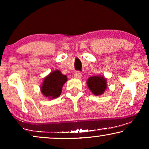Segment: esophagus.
<instances>
[{
	"instance_id": "1",
	"label": "esophagus",
	"mask_w": 149,
	"mask_h": 149,
	"mask_svg": "<svg viewBox=\"0 0 149 149\" xmlns=\"http://www.w3.org/2000/svg\"><path fill=\"white\" fill-rule=\"evenodd\" d=\"M74 77L77 79H80L81 77H82V74H81V73L79 72V71H77V72H75L74 74Z\"/></svg>"
}]
</instances>
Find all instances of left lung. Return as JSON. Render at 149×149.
<instances>
[{"instance_id": "obj_1", "label": "left lung", "mask_w": 149, "mask_h": 149, "mask_svg": "<svg viewBox=\"0 0 149 149\" xmlns=\"http://www.w3.org/2000/svg\"><path fill=\"white\" fill-rule=\"evenodd\" d=\"M87 84L91 92L95 95L102 94L107 88V80L104 77L100 76L89 77Z\"/></svg>"}]
</instances>
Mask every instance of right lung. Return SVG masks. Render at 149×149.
<instances>
[{"mask_svg":"<svg viewBox=\"0 0 149 149\" xmlns=\"http://www.w3.org/2000/svg\"><path fill=\"white\" fill-rule=\"evenodd\" d=\"M66 81V75H63L58 70L54 71L44 79L40 88L41 92L45 96L49 98L58 97L62 93V88Z\"/></svg>","mask_w":149,"mask_h":149,"instance_id":"add662e5","label":"right lung"}]
</instances>
